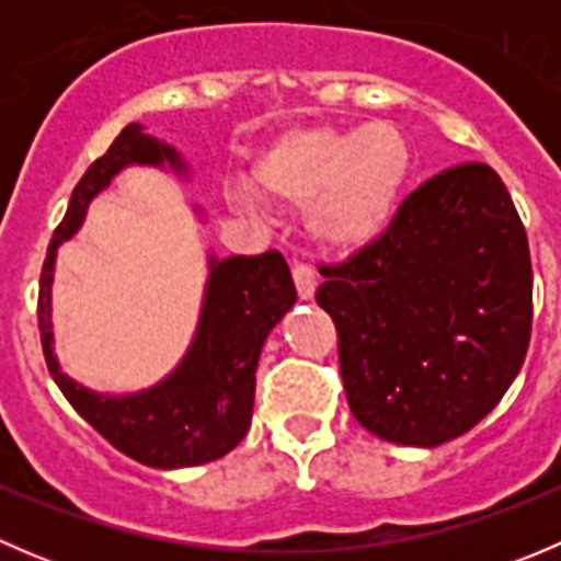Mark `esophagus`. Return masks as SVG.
<instances>
[{
  "instance_id": "obj_1",
  "label": "esophagus",
  "mask_w": 561,
  "mask_h": 561,
  "mask_svg": "<svg viewBox=\"0 0 561 561\" xmlns=\"http://www.w3.org/2000/svg\"><path fill=\"white\" fill-rule=\"evenodd\" d=\"M293 279H296V287H298V296H301V301H312L314 298V290H317V274L309 265L304 263H296L293 265Z\"/></svg>"
}]
</instances>
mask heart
Returning <instances> with one entry per match:
<instances>
[{"mask_svg": "<svg viewBox=\"0 0 561 561\" xmlns=\"http://www.w3.org/2000/svg\"><path fill=\"white\" fill-rule=\"evenodd\" d=\"M412 173V149L393 124L293 127L254 154L249 179L263 197L302 206L307 230L331 252L375 244L399 214ZM252 206L247 190L236 192Z\"/></svg>", "mask_w": 561, "mask_h": 561, "instance_id": "obj_1", "label": "heart"}]
</instances>
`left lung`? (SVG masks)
I'll use <instances>...</instances> for the list:
<instances>
[{"label": "left lung", "mask_w": 561, "mask_h": 561, "mask_svg": "<svg viewBox=\"0 0 561 561\" xmlns=\"http://www.w3.org/2000/svg\"><path fill=\"white\" fill-rule=\"evenodd\" d=\"M355 421L437 448L478 426L522 371L531 263L502 179L483 162L417 186L380 241L320 268Z\"/></svg>", "instance_id": "8db88e82"}]
</instances>
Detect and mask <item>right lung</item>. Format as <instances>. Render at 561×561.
I'll list each match as a JSON object with an SVG mask.
<instances>
[{
  "label": "right lung",
  "instance_id": "add662e5",
  "mask_svg": "<svg viewBox=\"0 0 561 561\" xmlns=\"http://www.w3.org/2000/svg\"><path fill=\"white\" fill-rule=\"evenodd\" d=\"M133 165L171 171L181 181L192 179L181 151L146 133L144 124L133 122L118 133L111 149L76 184L65 219L54 230L39 274V339L50 377L65 399L113 448L146 467H197L230 454L247 437L260 353L276 322L296 304V285L285 257L274 249L254 257L233 254L225 260L208 252L195 333L179 364L160 382L135 393H100L65 375L54 350L50 314L56 254L81 230L89 203ZM192 211L206 222L201 206Z\"/></svg>",
  "mask_w": 561,
  "mask_h": 561
}]
</instances>
